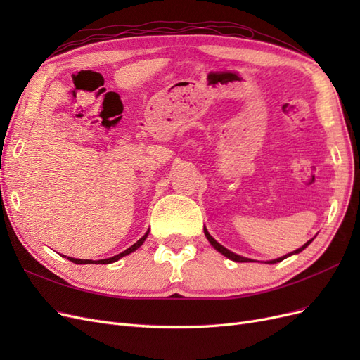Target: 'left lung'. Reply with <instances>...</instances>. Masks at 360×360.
Masks as SVG:
<instances>
[{
  "mask_svg": "<svg viewBox=\"0 0 360 360\" xmlns=\"http://www.w3.org/2000/svg\"><path fill=\"white\" fill-rule=\"evenodd\" d=\"M204 234H205V237H207V240H209L210 243H212V246L216 249V250H219V252L222 254V255H225V257H228L230 259H233V261H237V263H249V261H252V259H249V258H245V257H240V255H237V254H234V252H231V250H228L226 248H224L222 245H219L217 243L214 238L209 234V231H207V228L204 226ZM312 242V238L309 242H307L304 243L302 248H299V249H296L294 250V252H291V254H288V255H285V257H281V258H278V259H271V261H269L270 264H274V263H279V261H282L284 258H287V257H290V255H292V254H299V252H302V250L307 248L309 243Z\"/></svg>",
  "mask_w": 360,
  "mask_h": 360,
  "instance_id": "obj_1",
  "label": "left lung"
}]
</instances>
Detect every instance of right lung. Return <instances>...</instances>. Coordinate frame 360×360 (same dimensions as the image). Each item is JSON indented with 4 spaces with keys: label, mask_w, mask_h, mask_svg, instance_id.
Instances as JSON below:
<instances>
[{
    "label": "right lung",
    "mask_w": 360,
    "mask_h": 360,
    "mask_svg": "<svg viewBox=\"0 0 360 360\" xmlns=\"http://www.w3.org/2000/svg\"><path fill=\"white\" fill-rule=\"evenodd\" d=\"M147 236H148V231L139 238V240L135 243V245H132L130 248H127L126 250H123L122 254H118V255H115V257H112V258H106V259H99V261H93V259H78V258H72V257H68V259H70L72 263H75V264H110V263H114V261H117V259H120L122 257H124V255H127V254H130V252H134V250H136L141 245H143L144 242H146V238H147Z\"/></svg>",
    "instance_id": "add662e5"
}]
</instances>
